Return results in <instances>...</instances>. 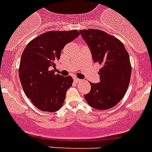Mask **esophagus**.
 Masks as SVG:
<instances>
[{
    "label": "esophagus",
    "mask_w": 152,
    "mask_h": 152,
    "mask_svg": "<svg viewBox=\"0 0 152 152\" xmlns=\"http://www.w3.org/2000/svg\"><path fill=\"white\" fill-rule=\"evenodd\" d=\"M74 81L76 83H78V82H80V81H81V80L79 78H77V77H75V78H74Z\"/></svg>",
    "instance_id": "34e87169"
}]
</instances>
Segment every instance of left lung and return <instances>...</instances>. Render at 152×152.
I'll return each instance as SVG.
<instances>
[{
  "instance_id": "8db88e82",
  "label": "left lung",
  "mask_w": 152,
  "mask_h": 152,
  "mask_svg": "<svg viewBox=\"0 0 152 152\" xmlns=\"http://www.w3.org/2000/svg\"><path fill=\"white\" fill-rule=\"evenodd\" d=\"M80 34L91 50L94 62L102 65L99 83H91L84 95L93 108L106 110L122 100L129 87L132 68L129 56L121 41L99 29H84Z\"/></svg>"
}]
</instances>
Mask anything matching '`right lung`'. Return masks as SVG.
Listing matches in <instances>:
<instances>
[{"mask_svg":"<svg viewBox=\"0 0 152 152\" xmlns=\"http://www.w3.org/2000/svg\"><path fill=\"white\" fill-rule=\"evenodd\" d=\"M78 36L77 30L49 31L29 42L23 50L20 80L26 96L40 110L56 112L62 107L73 79L56 75L52 68H56L64 45Z\"/></svg>","mask_w":152,"mask_h":152,"instance_id":"add662e5","label":"right lung"}]
</instances>
